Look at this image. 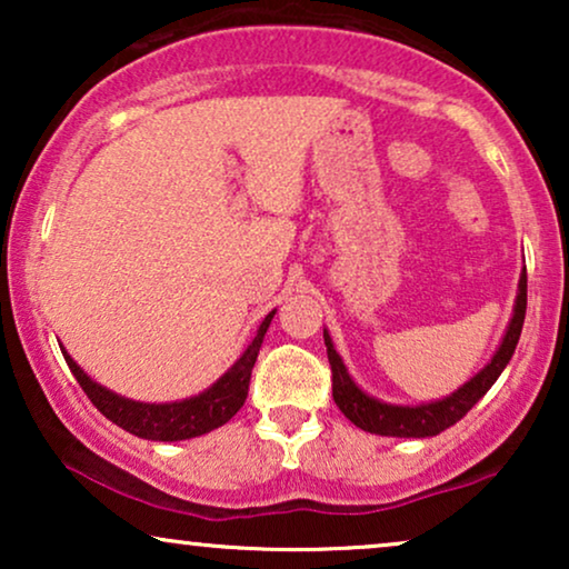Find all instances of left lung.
Listing matches in <instances>:
<instances>
[{
  "label": "left lung",
  "mask_w": 569,
  "mask_h": 569,
  "mask_svg": "<svg viewBox=\"0 0 569 569\" xmlns=\"http://www.w3.org/2000/svg\"><path fill=\"white\" fill-rule=\"evenodd\" d=\"M523 318H526V269L518 282V298H516V308H512L510 326L508 331H505L502 345L497 347L492 360H489L485 368L469 380V383L458 388V391H453L440 401L419 403V407H396V403L378 401L365 393L362 388L349 378L345 362H341L337 349H333L329 331H323L326 355H329V365H331L333 401H337L341 415L365 432L386 435V438H432V435H440L442 430H448V427H453L458 419H463L466 411H469L473 403H477L481 396L495 386V380L500 378L505 365L510 362L512 352H516L520 329H523Z\"/></svg>",
  "instance_id": "1"
}]
</instances>
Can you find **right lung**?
<instances>
[{"label":"right lung","instance_id":"add662e5","mask_svg":"<svg viewBox=\"0 0 569 569\" xmlns=\"http://www.w3.org/2000/svg\"><path fill=\"white\" fill-rule=\"evenodd\" d=\"M274 313L277 310H271V313L263 318L246 352L238 357V362L232 365L214 386H209L207 391H201L199 396H191V399L173 403H142L123 399V396L96 383V380L67 355V349H61V355H64L69 370H72L77 383L82 386V391L88 393V399L96 403L100 415L111 419L113 425H119L127 432L144 440H189L230 422V419L238 415V409L243 407L248 396V383H251V370L256 365V357H259L263 333H267Z\"/></svg>","mask_w":569,"mask_h":569}]
</instances>
